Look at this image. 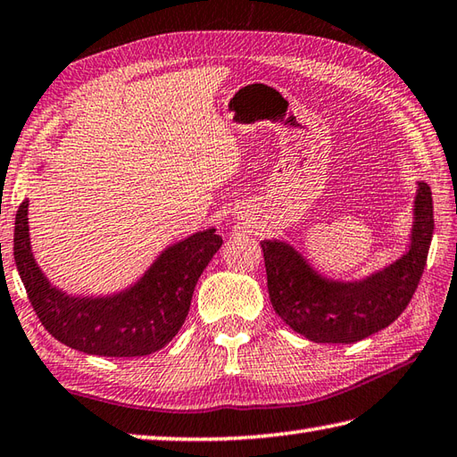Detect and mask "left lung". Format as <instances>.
I'll use <instances>...</instances> for the list:
<instances>
[{
  "mask_svg": "<svg viewBox=\"0 0 457 457\" xmlns=\"http://www.w3.org/2000/svg\"><path fill=\"white\" fill-rule=\"evenodd\" d=\"M434 235L432 191L418 183L410 246L398 261L362 280H332L295 246L262 240L269 296L292 330L320 344H352L390 326L414 296Z\"/></svg>",
  "mask_w": 457,
  "mask_h": 457,
  "instance_id": "left-lung-1",
  "label": "left lung"
}]
</instances>
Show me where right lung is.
Segmentation results:
<instances>
[{"label":"right lung","mask_w":457,"mask_h":457,"mask_svg":"<svg viewBox=\"0 0 457 457\" xmlns=\"http://www.w3.org/2000/svg\"><path fill=\"white\" fill-rule=\"evenodd\" d=\"M28 206L23 201L15 214L17 272L46 330L85 354L147 356L169 344L188 314L196 280L222 245L214 228L195 232L167 246L129 288L107 296H71L54 287L33 258Z\"/></svg>","instance_id":"right-lung-1"}]
</instances>
